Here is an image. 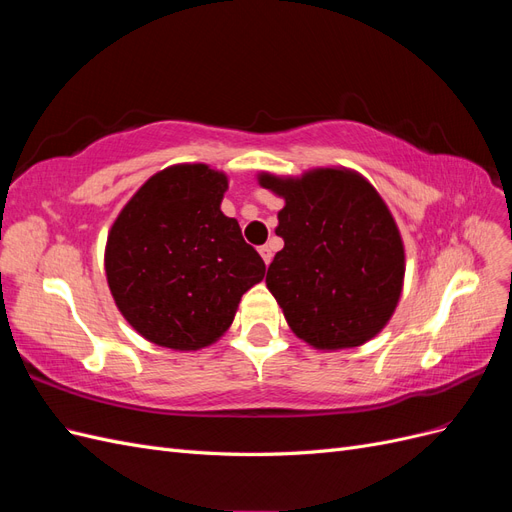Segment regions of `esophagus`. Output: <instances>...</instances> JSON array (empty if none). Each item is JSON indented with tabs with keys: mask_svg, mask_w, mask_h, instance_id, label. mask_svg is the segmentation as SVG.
Here are the masks:
<instances>
[{
	"mask_svg": "<svg viewBox=\"0 0 512 512\" xmlns=\"http://www.w3.org/2000/svg\"><path fill=\"white\" fill-rule=\"evenodd\" d=\"M258 252H260L262 260H265V265H269V262H271V258H273V252H271V247H269V245H260V247H258Z\"/></svg>",
	"mask_w": 512,
	"mask_h": 512,
	"instance_id": "esophagus-1",
	"label": "esophagus"
}]
</instances>
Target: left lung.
I'll return each instance as SVG.
<instances>
[{"instance_id": "obj_1", "label": "left lung", "mask_w": 512, "mask_h": 512, "mask_svg": "<svg viewBox=\"0 0 512 512\" xmlns=\"http://www.w3.org/2000/svg\"><path fill=\"white\" fill-rule=\"evenodd\" d=\"M258 183L286 200L275 228L284 250L269 265L267 288L292 333L318 350L376 337L399 303L406 256L374 185L348 168L297 179L260 173Z\"/></svg>"}]
</instances>
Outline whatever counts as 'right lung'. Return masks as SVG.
I'll return each instance as SVG.
<instances>
[{
	"mask_svg": "<svg viewBox=\"0 0 512 512\" xmlns=\"http://www.w3.org/2000/svg\"><path fill=\"white\" fill-rule=\"evenodd\" d=\"M228 177L175 164L147 179L108 232L104 269L132 329L170 350L205 348L228 331L265 262L220 205Z\"/></svg>",
	"mask_w": 512,
	"mask_h": 512,
	"instance_id": "1",
	"label": "right lung"
}]
</instances>
